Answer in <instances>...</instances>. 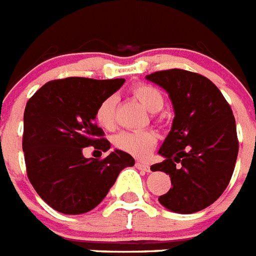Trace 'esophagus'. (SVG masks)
<instances>
[{
  "label": "esophagus",
  "mask_w": 256,
  "mask_h": 256,
  "mask_svg": "<svg viewBox=\"0 0 256 256\" xmlns=\"http://www.w3.org/2000/svg\"><path fill=\"white\" fill-rule=\"evenodd\" d=\"M136 168H138V169H140V170L150 172V166H149L148 164L141 162V161H138V162H136Z\"/></svg>",
  "instance_id": "34e87169"
}]
</instances>
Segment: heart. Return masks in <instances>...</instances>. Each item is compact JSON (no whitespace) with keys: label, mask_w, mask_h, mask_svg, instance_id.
<instances>
[{"label":"heart","mask_w":256,"mask_h":256,"mask_svg":"<svg viewBox=\"0 0 256 256\" xmlns=\"http://www.w3.org/2000/svg\"><path fill=\"white\" fill-rule=\"evenodd\" d=\"M132 94L149 112H157L162 108V95L152 86L140 83L132 88ZM115 107L116 96L111 95L102 100L96 108V122L104 130H114L115 126ZM114 144L130 156L144 158L156 146L157 134L153 130H122L114 138Z\"/></svg>","instance_id":"obj_1"}]
</instances>
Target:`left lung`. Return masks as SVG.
Instances as JSON below:
<instances>
[{
	"label": "left lung",
	"instance_id": "left-lung-1",
	"mask_svg": "<svg viewBox=\"0 0 256 256\" xmlns=\"http://www.w3.org/2000/svg\"><path fill=\"white\" fill-rule=\"evenodd\" d=\"M145 78L166 91L174 110L172 130L158 150L164 161L150 166L172 181L158 201L180 214L200 212L220 197L234 172L239 142L232 107L200 74L172 68ZM177 163L182 166L176 168Z\"/></svg>",
	"mask_w": 256,
	"mask_h": 256
}]
</instances>
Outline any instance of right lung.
Returning <instances> with one entry per match:
<instances>
[{
  "mask_svg": "<svg viewBox=\"0 0 256 256\" xmlns=\"http://www.w3.org/2000/svg\"><path fill=\"white\" fill-rule=\"evenodd\" d=\"M124 79L66 78L42 86L26 104L22 149L28 177L40 197L63 214L99 205L134 157L115 149L106 158H86L83 149L107 152L110 141L96 126V108Z\"/></svg>",
  "mask_w": 256,
  "mask_h": 256,
  "instance_id": "add662e5",
  "label": "right lung"
}]
</instances>
